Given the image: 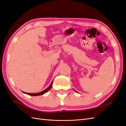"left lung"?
Here are the masks:
<instances>
[{
  "mask_svg": "<svg viewBox=\"0 0 126 126\" xmlns=\"http://www.w3.org/2000/svg\"><path fill=\"white\" fill-rule=\"evenodd\" d=\"M75 91H76V90H75Z\"/></svg>",
  "mask_w": 126,
  "mask_h": 126,
  "instance_id": "1",
  "label": "left lung"
}]
</instances>
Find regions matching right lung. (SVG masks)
<instances>
[{"label":"right lung","mask_w":126,"mask_h":126,"mask_svg":"<svg viewBox=\"0 0 126 126\" xmlns=\"http://www.w3.org/2000/svg\"><path fill=\"white\" fill-rule=\"evenodd\" d=\"M52 83H53V81L51 82V84L50 85V86H49V87H48L45 90H44V91H41V92L40 93H25V92H24V91H22V93H24V94H27L28 95H30V96H40V95H42L43 94H45L46 93H47V91H48V90L50 89L51 87H52Z\"/></svg>","instance_id":"obj_1"}]
</instances>
